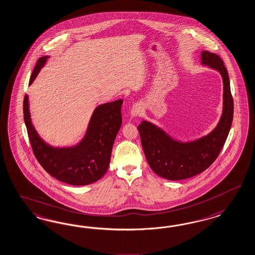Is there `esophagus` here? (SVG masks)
I'll return each mask as SVG.
<instances>
[{
  "label": "esophagus",
  "mask_w": 255,
  "mask_h": 255,
  "mask_svg": "<svg viewBox=\"0 0 255 255\" xmlns=\"http://www.w3.org/2000/svg\"><path fill=\"white\" fill-rule=\"evenodd\" d=\"M140 112H141V107L139 105H134L131 108V117H138L140 115Z\"/></svg>",
  "instance_id": "1"
}]
</instances>
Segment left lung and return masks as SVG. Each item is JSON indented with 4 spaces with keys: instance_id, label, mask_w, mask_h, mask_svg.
Instances as JSON below:
<instances>
[{
    "instance_id": "obj_1",
    "label": "left lung",
    "mask_w": 255,
    "mask_h": 255,
    "mask_svg": "<svg viewBox=\"0 0 255 255\" xmlns=\"http://www.w3.org/2000/svg\"><path fill=\"white\" fill-rule=\"evenodd\" d=\"M201 60L203 64L217 70L224 81V110L215 129L196 141L182 143L149 122L143 121L138 125L141 145L149 166L156 174L170 181L188 179L210 167L225 145L233 121V97L223 59L217 54L203 51Z\"/></svg>"
}]
</instances>
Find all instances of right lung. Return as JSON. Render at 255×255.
I'll return each mask as SVG.
<instances>
[{
    "mask_svg": "<svg viewBox=\"0 0 255 255\" xmlns=\"http://www.w3.org/2000/svg\"><path fill=\"white\" fill-rule=\"evenodd\" d=\"M47 57L37 61L30 75V85L44 66ZM122 100L100 105L95 110L88 131L80 143L72 148H54L39 137L31 124L28 96L24 97L23 114L29 142L38 162L44 170L60 182L87 185L100 180L107 171L112 149L122 125Z\"/></svg>",
    "mask_w": 255,
    "mask_h": 255,
    "instance_id": "obj_1",
    "label": "right lung"
}]
</instances>
